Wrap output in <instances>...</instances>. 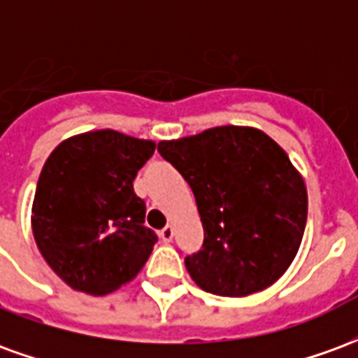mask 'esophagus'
Masks as SVG:
<instances>
[{
    "label": "esophagus",
    "instance_id": "esophagus-1",
    "mask_svg": "<svg viewBox=\"0 0 358 358\" xmlns=\"http://www.w3.org/2000/svg\"><path fill=\"white\" fill-rule=\"evenodd\" d=\"M172 236H174V230H172V226H164L163 230H161V240L163 241H172Z\"/></svg>",
    "mask_w": 358,
    "mask_h": 358
}]
</instances>
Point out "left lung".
Wrapping results in <instances>:
<instances>
[{
	"label": "left lung",
	"mask_w": 358,
	"mask_h": 358,
	"mask_svg": "<svg viewBox=\"0 0 358 358\" xmlns=\"http://www.w3.org/2000/svg\"><path fill=\"white\" fill-rule=\"evenodd\" d=\"M157 151L189 184L201 215L203 248L184 259L195 284L222 297L274 284L307 224V187L284 149L255 128L217 126Z\"/></svg>",
	"instance_id": "obj_1"
}]
</instances>
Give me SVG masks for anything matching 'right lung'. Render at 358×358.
Here are the masks:
<instances>
[{
    "mask_svg": "<svg viewBox=\"0 0 358 358\" xmlns=\"http://www.w3.org/2000/svg\"><path fill=\"white\" fill-rule=\"evenodd\" d=\"M155 143L115 130L74 136L43 164L32 207L38 249L65 284L105 295L148 263L157 234L143 224L134 178Z\"/></svg>",
    "mask_w": 358,
    "mask_h": 358,
    "instance_id": "add662e5",
    "label": "right lung"
}]
</instances>
